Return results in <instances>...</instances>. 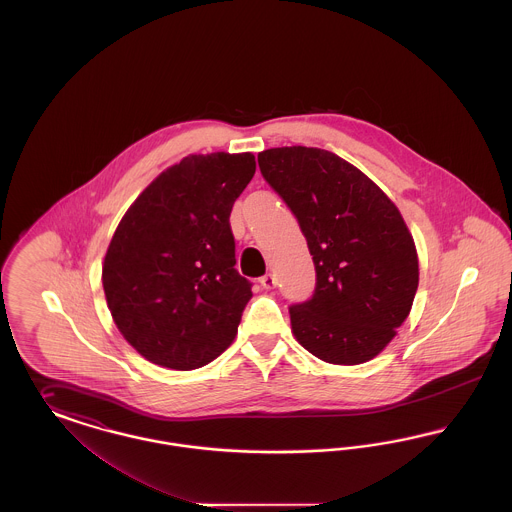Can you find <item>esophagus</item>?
Segmentation results:
<instances>
[{"label":"esophagus","mask_w":512,"mask_h":512,"mask_svg":"<svg viewBox=\"0 0 512 512\" xmlns=\"http://www.w3.org/2000/svg\"><path fill=\"white\" fill-rule=\"evenodd\" d=\"M261 286H263L265 290H272V288L276 286V278H274L272 274H265V276L261 278Z\"/></svg>","instance_id":"obj_1"}]
</instances>
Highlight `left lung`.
Listing matches in <instances>:
<instances>
[{"mask_svg":"<svg viewBox=\"0 0 512 512\" xmlns=\"http://www.w3.org/2000/svg\"><path fill=\"white\" fill-rule=\"evenodd\" d=\"M257 161L299 220L317 268L313 299L290 309L295 340L330 365L374 359L418 288L416 245L399 209L332 151L270 147Z\"/></svg>","mask_w":512,"mask_h":512,"instance_id":"1","label":"left lung"}]
</instances>
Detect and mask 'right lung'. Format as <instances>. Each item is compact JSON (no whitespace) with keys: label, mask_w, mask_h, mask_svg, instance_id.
<instances>
[{"label":"right lung","mask_w":512,"mask_h":512,"mask_svg":"<svg viewBox=\"0 0 512 512\" xmlns=\"http://www.w3.org/2000/svg\"><path fill=\"white\" fill-rule=\"evenodd\" d=\"M255 155H188L124 213L103 259L107 307L122 338L153 365L194 370L238 334L251 284L238 274L230 211Z\"/></svg>","instance_id":"right-lung-1"}]
</instances>
